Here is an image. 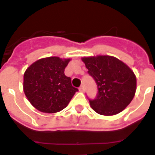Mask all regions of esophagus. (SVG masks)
<instances>
[{"instance_id":"34e87169","label":"esophagus","mask_w":155,"mask_h":155,"mask_svg":"<svg viewBox=\"0 0 155 155\" xmlns=\"http://www.w3.org/2000/svg\"><path fill=\"white\" fill-rule=\"evenodd\" d=\"M79 91L81 92H84V85H81L80 88H79Z\"/></svg>"}]
</instances>
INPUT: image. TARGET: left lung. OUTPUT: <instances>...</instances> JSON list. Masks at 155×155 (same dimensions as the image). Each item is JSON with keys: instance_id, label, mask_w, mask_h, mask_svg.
<instances>
[{"instance_id": "8db88e82", "label": "left lung", "mask_w": 155, "mask_h": 155, "mask_svg": "<svg viewBox=\"0 0 155 155\" xmlns=\"http://www.w3.org/2000/svg\"><path fill=\"white\" fill-rule=\"evenodd\" d=\"M97 84L98 93L89 99L91 107L101 115L120 113L133 100L137 90V78L133 71L122 61L110 55L82 58Z\"/></svg>"}]
</instances>
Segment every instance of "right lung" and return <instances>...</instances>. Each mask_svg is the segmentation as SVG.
Masks as SVG:
<instances>
[{
  "instance_id": "right-lung-1",
  "label": "right lung",
  "mask_w": 155,
  "mask_h": 155,
  "mask_svg": "<svg viewBox=\"0 0 155 155\" xmlns=\"http://www.w3.org/2000/svg\"><path fill=\"white\" fill-rule=\"evenodd\" d=\"M70 59L43 58L31 64L24 73L23 91L34 107L44 113L64 109L78 89L64 74Z\"/></svg>"
}]
</instances>
